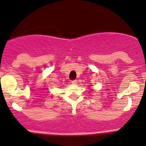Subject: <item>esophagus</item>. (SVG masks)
Segmentation results:
<instances>
[{"label":"esophagus","instance_id":"34e87169","mask_svg":"<svg viewBox=\"0 0 146 146\" xmlns=\"http://www.w3.org/2000/svg\"><path fill=\"white\" fill-rule=\"evenodd\" d=\"M71 82L73 84H74V85H76V84L78 83V81L76 80H71Z\"/></svg>","mask_w":146,"mask_h":146}]
</instances>
